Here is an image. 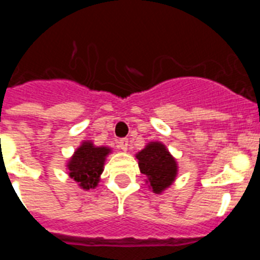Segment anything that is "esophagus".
<instances>
[{"instance_id":"esophagus-1","label":"esophagus","mask_w":260,"mask_h":260,"mask_svg":"<svg viewBox=\"0 0 260 260\" xmlns=\"http://www.w3.org/2000/svg\"><path fill=\"white\" fill-rule=\"evenodd\" d=\"M127 146H128V141L126 139V138H123V139H119V141H118L119 150L127 151Z\"/></svg>"}]
</instances>
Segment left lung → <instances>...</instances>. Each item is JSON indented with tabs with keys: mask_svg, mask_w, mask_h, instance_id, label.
<instances>
[{
	"mask_svg": "<svg viewBox=\"0 0 260 260\" xmlns=\"http://www.w3.org/2000/svg\"><path fill=\"white\" fill-rule=\"evenodd\" d=\"M141 173L147 177L150 189L155 194H161L174 182L178 172L176 158L160 142H151L141 152L135 155Z\"/></svg>",
	"mask_w": 260,
	"mask_h": 260,
	"instance_id": "obj_1",
	"label": "left lung"
}]
</instances>
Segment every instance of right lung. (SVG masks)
Listing matches in <instances>:
<instances>
[{
  "instance_id": "add662e5",
  "label": "right lung",
  "mask_w": 260,
  "mask_h": 260,
  "mask_svg": "<svg viewBox=\"0 0 260 260\" xmlns=\"http://www.w3.org/2000/svg\"><path fill=\"white\" fill-rule=\"evenodd\" d=\"M108 147H96L92 142H83L68 162L69 176L84 190L95 189L103 173Z\"/></svg>"
}]
</instances>
